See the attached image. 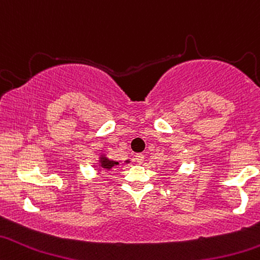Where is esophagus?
Returning a JSON list of instances; mask_svg holds the SVG:
<instances>
[{
  "mask_svg": "<svg viewBox=\"0 0 260 260\" xmlns=\"http://www.w3.org/2000/svg\"><path fill=\"white\" fill-rule=\"evenodd\" d=\"M135 159H136V162L141 165V163H144V161H145V156L142 153H138L135 156Z\"/></svg>",
  "mask_w": 260,
  "mask_h": 260,
  "instance_id": "34e87169",
  "label": "esophagus"
}]
</instances>
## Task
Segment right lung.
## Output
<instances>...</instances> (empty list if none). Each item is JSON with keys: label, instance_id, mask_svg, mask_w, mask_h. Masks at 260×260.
<instances>
[{"label": "right lung", "instance_id": "obj_1", "mask_svg": "<svg viewBox=\"0 0 260 260\" xmlns=\"http://www.w3.org/2000/svg\"><path fill=\"white\" fill-rule=\"evenodd\" d=\"M130 161H125V163H129ZM119 162L113 161V159H109L106 154H101L99 157V163H98V171H102V169H112L115 166H118Z\"/></svg>", "mask_w": 260, "mask_h": 260}]
</instances>
